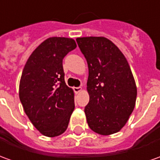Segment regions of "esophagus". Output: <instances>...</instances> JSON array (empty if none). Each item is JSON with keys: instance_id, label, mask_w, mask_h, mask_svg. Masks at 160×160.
Here are the masks:
<instances>
[{"instance_id": "obj_1", "label": "esophagus", "mask_w": 160, "mask_h": 160, "mask_svg": "<svg viewBox=\"0 0 160 160\" xmlns=\"http://www.w3.org/2000/svg\"><path fill=\"white\" fill-rule=\"evenodd\" d=\"M82 90V88L81 87H78V88H73V91L75 93H79L80 92H81Z\"/></svg>"}]
</instances>
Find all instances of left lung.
<instances>
[{"label": "left lung", "mask_w": 160, "mask_h": 160, "mask_svg": "<svg viewBox=\"0 0 160 160\" xmlns=\"http://www.w3.org/2000/svg\"><path fill=\"white\" fill-rule=\"evenodd\" d=\"M88 65L89 102L85 113L89 127L101 135L121 130L135 107L137 88L126 57L105 37L76 39Z\"/></svg>", "instance_id": "1"}]
</instances>
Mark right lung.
<instances>
[{"instance_id": "add662e5", "label": "right lung", "mask_w": 160, "mask_h": 160, "mask_svg": "<svg viewBox=\"0 0 160 160\" xmlns=\"http://www.w3.org/2000/svg\"><path fill=\"white\" fill-rule=\"evenodd\" d=\"M76 47L71 38H48L32 53L22 71L20 100L30 121L47 137L62 134L74 109V93L65 82L62 61Z\"/></svg>"}]
</instances>
